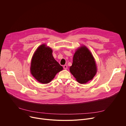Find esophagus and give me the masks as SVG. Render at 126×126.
Instances as JSON below:
<instances>
[{
    "label": "esophagus",
    "instance_id": "esophagus-1",
    "mask_svg": "<svg viewBox=\"0 0 126 126\" xmlns=\"http://www.w3.org/2000/svg\"><path fill=\"white\" fill-rule=\"evenodd\" d=\"M67 68H68V67H67V65H64L63 66V68H64V69L66 70V69H67Z\"/></svg>",
    "mask_w": 126,
    "mask_h": 126
}]
</instances>
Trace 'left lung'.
Here are the masks:
<instances>
[{
	"instance_id": "left-lung-1",
	"label": "left lung",
	"mask_w": 126,
	"mask_h": 126,
	"mask_svg": "<svg viewBox=\"0 0 126 126\" xmlns=\"http://www.w3.org/2000/svg\"><path fill=\"white\" fill-rule=\"evenodd\" d=\"M70 71L80 84L86 83L95 76L97 69L94 58L85 46L77 49Z\"/></svg>"
}]
</instances>
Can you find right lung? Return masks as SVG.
<instances>
[{"label":"right lung","instance_id":"1","mask_svg":"<svg viewBox=\"0 0 126 126\" xmlns=\"http://www.w3.org/2000/svg\"><path fill=\"white\" fill-rule=\"evenodd\" d=\"M52 49L45 44L39 46L33 55L30 72L34 78L42 84L50 83L63 67L52 55Z\"/></svg>","mask_w":126,"mask_h":126}]
</instances>
